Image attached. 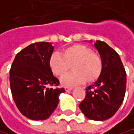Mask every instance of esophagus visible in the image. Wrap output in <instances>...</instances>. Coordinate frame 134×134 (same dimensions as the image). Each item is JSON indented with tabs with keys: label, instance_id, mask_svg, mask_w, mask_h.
<instances>
[{
	"label": "esophagus",
	"instance_id": "34e87169",
	"mask_svg": "<svg viewBox=\"0 0 134 134\" xmlns=\"http://www.w3.org/2000/svg\"><path fill=\"white\" fill-rule=\"evenodd\" d=\"M65 90L66 92H70L71 90H72V87H65Z\"/></svg>",
	"mask_w": 134,
	"mask_h": 134
}]
</instances>
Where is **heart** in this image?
Instances as JSON below:
<instances>
[{
  "instance_id": "obj_1",
  "label": "heart",
  "mask_w": 134,
  "mask_h": 134,
  "mask_svg": "<svg viewBox=\"0 0 134 134\" xmlns=\"http://www.w3.org/2000/svg\"><path fill=\"white\" fill-rule=\"evenodd\" d=\"M52 72L62 77L71 66L73 72L65 75L61 84L66 87H73L83 82H93L100 76L103 63L99 55L92 52L91 49L82 44H74L66 48L62 55L53 52L48 59Z\"/></svg>"
}]
</instances>
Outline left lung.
Masks as SVG:
<instances>
[{
	"label": "left lung",
	"instance_id": "8db88e82",
	"mask_svg": "<svg viewBox=\"0 0 134 134\" xmlns=\"http://www.w3.org/2000/svg\"><path fill=\"white\" fill-rule=\"evenodd\" d=\"M94 47L101 58L103 70L94 84L86 88L79 108L86 118L104 121L111 118L123 102L126 74L119 54L108 44L97 41Z\"/></svg>",
	"mask_w": 134,
	"mask_h": 134
}]
</instances>
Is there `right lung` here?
<instances>
[{
  "mask_svg": "<svg viewBox=\"0 0 134 134\" xmlns=\"http://www.w3.org/2000/svg\"><path fill=\"white\" fill-rule=\"evenodd\" d=\"M54 51L51 42H37L21 50L10 70V87L19 111L27 119L44 120L59 104V96L65 90L53 89L59 80L54 77L48 59Z\"/></svg>",
  "mask_w": 134,
  "mask_h": 134,
  "instance_id": "obj_1",
  "label": "right lung"
}]
</instances>
